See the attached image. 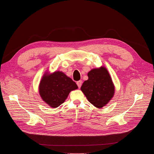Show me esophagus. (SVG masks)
<instances>
[{
  "label": "esophagus",
  "instance_id": "34e87169",
  "mask_svg": "<svg viewBox=\"0 0 154 154\" xmlns=\"http://www.w3.org/2000/svg\"><path fill=\"white\" fill-rule=\"evenodd\" d=\"M82 80H79V81H78V82H77V86H78V87H79V88H80V87H81V86H82Z\"/></svg>",
  "mask_w": 154,
  "mask_h": 154
}]
</instances>
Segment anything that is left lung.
Returning <instances> with one entry per match:
<instances>
[{
  "instance_id": "1",
  "label": "left lung",
  "mask_w": 154,
  "mask_h": 154,
  "mask_svg": "<svg viewBox=\"0 0 154 154\" xmlns=\"http://www.w3.org/2000/svg\"><path fill=\"white\" fill-rule=\"evenodd\" d=\"M88 76V79L83 82L81 90L91 103L100 108L114 95L115 86L112 78L104 67L92 69Z\"/></svg>"
}]
</instances>
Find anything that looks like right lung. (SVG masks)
Returning a JSON list of instances; mask_svg holds the SVG:
<instances>
[{
  "mask_svg": "<svg viewBox=\"0 0 154 154\" xmlns=\"http://www.w3.org/2000/svg\"><path fill=\"white\" fill-rule=\"evenodd\" d=\"M77 88V85L71 78L62 72L57 71L43 76L39 92L46 103L52 108H57L65 101L71 91Z\"/></svg>",
  "mask_w": 154,
  "mask_h": 154,
  "instance_id": "obj_1",
  "label": "right lung"
}]
</instances>
